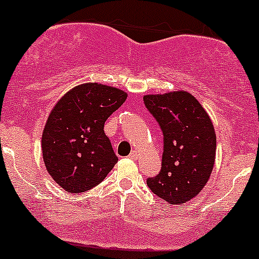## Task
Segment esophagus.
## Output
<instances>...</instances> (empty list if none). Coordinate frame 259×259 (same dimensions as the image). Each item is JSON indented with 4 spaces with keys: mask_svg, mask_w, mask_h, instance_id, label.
<instances>
[{
    "mask_svg": "<svg viewBox=\"0 0 259 259\" xmlns=\"http://www.w3.org/2000/svg\"><path fill=\"white\" fill-rule=\"evenodd\" d=\"M128 158L133 159V160H137V159H138V152H137V150H133V152L128 155Z\"/></svg>",
    "mask_w": 259,
    "mask_h": 259,
    "instance_id": "esophagus-1",
    "label": "esophagus"
}]
</instances>
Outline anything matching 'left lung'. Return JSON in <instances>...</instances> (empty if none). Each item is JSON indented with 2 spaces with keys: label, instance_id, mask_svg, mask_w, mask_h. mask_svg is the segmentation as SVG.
Here are the masks:
<instances>
[{
  "label": "left lung",
  "instance_id": "left-lung-1",
  "mask_svg": "<svg viewBox=\"0 0 259 259\" xmlns=\"http://www.w3.org/2000/svg\"><path fill=\"white\" fill-rule=\"evenodd\" d=\"M164 133L161 170L147 185L167 204L188 202L207 185L215 162L217 135L204 107L191 93L144 95Z\"/></svg>",
  "mask_w": 259,
  "mask_h": 259
}]
</instances>
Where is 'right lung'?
I'll return each mask as SVG.
<instances>
[{
    "label": "right lung",
    "mask_w": 259,
    "mask_h": 259,
    "mask_svg": "<svg viewBox=\"0 0 259 259\" xmlns=\"http://www.w3.org/2000/svg\"><path fill=\"white\" fill-rule=\"evenodd\" d=\"M127 93L101 83L68 91L49 114L41 149L46 170L60 187L80 193L100 184L118 158L104 124L126 101Z\"/></svg>",
    "instance_id": "right-lung-1"
}]
</instances>
